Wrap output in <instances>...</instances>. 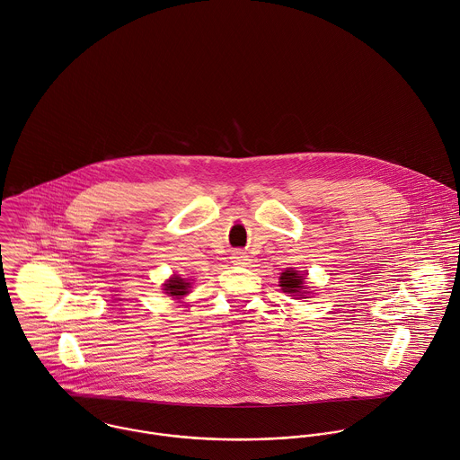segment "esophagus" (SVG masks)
<instances>
[{
  "label": "esophagus",
  "mask_w": 460,
  "mask_h": 460,
  "mask_svg": "<svg viewBox=\"0 0 460 460\" xmlns=\"http://www.w3.org/2000/svg\"><path fill=\"white\" fill-rule=\"evenodd\" d=\"M231 260H233L234 263H245V261H249V256H247V252H243V251H234L233 256H231Z\"/></svg>",
  "instance_id": "esophagus-1"
}]
</instances>
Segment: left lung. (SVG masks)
<instances>
[{"label": "left lung", "mask_w": 460, "mask_h": 460, "mask_svg": "<svg viewBox=\"0 0 460 460\" xmlns=\"http://www.w3.org/2000/svg\"><path fill=\"white\" fill-rule=\"evenodd\" d=\"M304 276H298L295 270H291V269H288V270H284L282 272V276H280V288H282V291H286V293H300L302 289H304ZM300 298H307V296H300Z\"/></svg>", "instance_id": "obj_1"}]
</instances>
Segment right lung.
Masks as SVG:
<instances>
[{
    "label": "right lung",
    "mask_w": 460,
    "mask_h": 460,
    "mask_svg": "<svg viewBox=\"0 0 460 460\" xmlns=\"http://www.w3.org/2000/svg\"><path fill=\"white\" fill-rule=\"evenodd\" d=\"M188 282L181 279V277H172V279H169L167 280V284H165V293L169 295V296H181V295H186L188 293Z\"/></svg>",
    "instance_id": "obj_1"
}]
</instances>
